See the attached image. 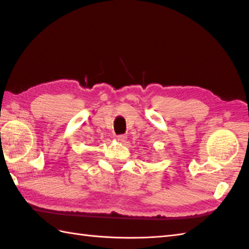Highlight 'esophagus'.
<instances>
[{"mask_svg":"<svg viewBox=\"0 0 249 249\" xmlns=\"http://www.w3.org/2000/svg\"><path fill=\"white\" fill-rule=\"evenodd\" d=\"M126 139H127V137L124 136V135L116 136V140H118L120 143H124V142H126Z\"/></svg>","mask_w":249,"mask_h":249,"instance_id":"1","label":"esophagus"}]
</instances>
